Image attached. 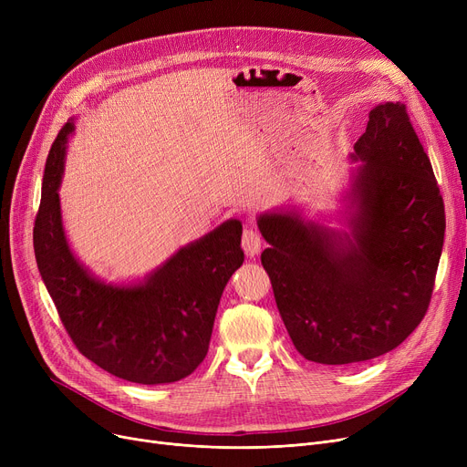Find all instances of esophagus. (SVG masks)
Segmentation results:
<instances>
[{"label": "esophagus", "instance_id": "1", "mask_svg": "<svg viewBox=\"0 0 467 467\" xmlns=\"http://www.w3.org/2000/svg\"><path fill=\"white\" fill-rule=\"evenodd\" d=\"M261 246H263L261 234L257 231H254V229H244V233H242V248H244V252H246V255L248 257L257 255Z\"/></svg>", "mask_w": 467, "mask_h": 467}]
</instances>
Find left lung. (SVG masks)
Returning a JSON list of instances; mask_svg holds the SVG:
<instances>
[{"mask_svg":"<svg viewBox=\"0 0 467 467\" xmlns=\"http://www.w3.org/2000/svg\"><path fill=\"white\" fill-rule=\"evenodd\" d=\"M352 157L350 234L296 212L257 219L284 326L301 356L324 365L373 359L419 327L445 240L443 196L405 104L371 109Z\"/></svg>","mask_w":467,"mask_h":467,"instance_id":"1","label":"left lung"}]
</instances>
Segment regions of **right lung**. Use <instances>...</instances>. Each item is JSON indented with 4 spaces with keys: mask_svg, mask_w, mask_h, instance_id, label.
Segmentation results:
<instances>
[{
    "mask_svg": "<svg viewBox=\"0 0 467 467\" xmlns=\"http://www.w3.org/2000/svg\"><path fill=\"white\" fill-rule=\"evenodd\" d=\"M66 122L48 151L34 225L39 275L73 345L104 371L138 384L189 377L210 347L217 305L244 263L242 223L229 219L171 255L145 282L111 285L96 280L71 254L62 227L58 187Z\"/></svg>",
    "mask_w": 467,
    "mask_h": 467,
    "instance_id": "obj_1",
    "label": "right lung"
}]
</instances>
